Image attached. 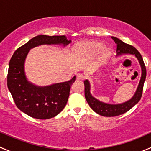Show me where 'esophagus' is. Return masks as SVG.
<instances>
[{
	"instance_id": "34e87169",
	"label": "esophagus",
	"mask_w": 151,
	"mask_h": 151,
	"mask_svg": "<svg viewBox=\"0 0 151 151\" xmlns=\"http://www.w3.org/2000/svg\"><path fill=\"white\" fill-rule=\"evenodd\" d=\"M85 79V76L82 74H77V80H83Z\"/></svg>"
}]
</instances>
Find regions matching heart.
I'll list each match as a JSON object with an SVG mask.
<instances>
[{"instance_id": "b5f03b06", "label": "heart", "mask_w": 151, "mask_h": 151, "mask_svg": "<svg viewBox=\"0 0 151 151\" xmlns=\"http://www.w3.org/2000/svg\"><path fill=\"white\" fill-rule=\"evenodd\" d=\"M77 51L88 58H92L101 52V62L109 58L111 55V50L109 48H104V44L99 42H90L82 44L77 47Z\"/></svg>"}]
</instances>
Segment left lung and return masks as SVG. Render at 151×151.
Instances as JSON below:
<instances>
[{
	"label": "left lung",
	"instance_id": "obj_1",
	"mask_svg": "<svg viewBox=\"0 0 151 151\" xmlns=\"http://www.w3.org/2000/svg\"><path fill=\"white\" fill-rule=\"evenodd\" d=\"M112 39L117 45V57L122 55H134L137 58L141 66L142 74L139 85H138L135 93L134 94L132 99L125 102L121 103V104H108V103H104L96 99L91 93V91H90L91 85H90L89 80H85V96L87 102L88 103L89 106L94 112L104 117H114L122 115L129 111L130 109H132L135 104H137L142 95L143 85H144L145 80L146 78V68L145 66L144 61H143L142 57L140 53L138 52V50L132 45L123 42L121 39H118V38L112 36Z\"/></svg>",
	"mask_w": 151,
	"mask_h": 151
}]
</instances>
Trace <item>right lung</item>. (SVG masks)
<instances>
[{
	"instance_id": "right-lung-1",
	"label": "right lung",
	"mask_w": 151,
	"mask_h": 151,
	"mask_svg": "<svg viewBox=\"0 0 151 151\" xmlns=\"http://www.w3.org/2000/svg\"><path fill=\"white\" fill-rule=\"evenodd\" d=\"M71 42L66 36L39 35L14 52L9 65L7 85L19 110L33 118L45 120L56 116L66 106L76 76L63 83L37 86L27 80L25 61L30 49L44 45L65 47Z\"/></svg>"
}]
</instances>
